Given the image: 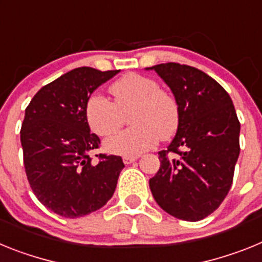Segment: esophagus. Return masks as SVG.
Wrapping results in <instances>:
<instances>
[{
    "label": "esophagus",
    "mask_w": 262,
    "mask_h": 262,
    "mask_svg": "<svg viewBox=\"0 0 262 262\" xmlns=\"http://www.w3.org/2000/svg\"><path fill=\"white\" fill-rule=\"evenodd\" d=\"M139 157L138 156H124L123 157V163L126 164V165H128V164H133L135 163L136 160H138Z\"/></svg>",
    "instance_id": "esophagus-1"
}]
</instances>
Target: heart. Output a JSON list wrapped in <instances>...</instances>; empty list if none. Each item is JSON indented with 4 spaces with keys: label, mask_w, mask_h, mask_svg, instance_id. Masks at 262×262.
I'll list each match as a JSON object with an SVG mask.
<instances>
[{
    "label": "heart",
    "mask_w": 262,
    "mask_h": 262,
    "mask_svg": "<svg viewBox=\"0 0 262 262\" xmlns=\"http://www.w3.org/2000/svg\"><path fill=\"white\" fill-rule=\"evenodd\" d=\"M114 102L99 93L88 98L85 115L93 133L110 135L123 123L129 108L128 122L134 126L106 139L108 152L136 156L151 149L159 140L172 136L178 126V106L174 97L160 89L154 78L128 73L110 86Z\"/></svg>",
    "instance_id": "heart-1"
}]
</instances>
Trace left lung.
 Segmentation results:
<instances>
[{
	"mask_svg": "<svg viewBox=\"0 0 262 262\" xmlns=\"http://www.w3.org/2000/svg\"><path fill=\"white\" fill-rule=\"evenodd\" d=\"M145 69L163 78L178 106L177 133L168 149L159 152L160 169L149 189L169 215L201 221L221 206L232 185L240 154L232 99L194 67L166 62Z\"/></svg>",
	"mask_w": 262,
	"mask_h": 262,
	"instance_id": "8db88e82",
	"label": "left lung"
}]
</instances>
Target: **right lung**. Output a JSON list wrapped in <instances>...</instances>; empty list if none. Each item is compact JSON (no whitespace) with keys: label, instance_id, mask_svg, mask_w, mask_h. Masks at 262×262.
I'll return each instance as SVG.
<instances>
[{"label":"right lung","instance_id":"right-lung-1","mask_svg":"<svg viewBox=\"0 0 262 262\" xmlns=\"http://www.w3.org/2000/svg\"><path fill=\"white\" fill-rule=\"evenodd\" d=\"M119 71L90 67L69 71L41 88L25 111L20 143L32 191L41 205L64 217L101 209L117 187L124 164L120 156L96 155L99 138L90 133L86 101Z\"/></svg>","mask_w":262,"mask_h":262}]
</instances>
